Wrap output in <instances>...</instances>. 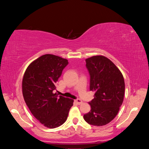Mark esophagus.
Returning a JSON list of instances; mask_svg holds the SVG:
<instances>
[{"instance_id":"obj_1","label":"esophagus","mask_w":149,"mask_h":149,"mask_svg":"<svg viewBox=\"0 0 149 149\" xmlns=\"http://www.w3.org/2000/svg\"><path fill=\"white\" fill-rule=\"evenodd\" d=\"M75 102L77 103V104H82V100H81V99H76V100H75Z\"/></svg>"}]
</instances>
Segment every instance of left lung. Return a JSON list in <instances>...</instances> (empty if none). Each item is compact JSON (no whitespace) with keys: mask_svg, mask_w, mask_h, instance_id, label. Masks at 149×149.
<instances>
[{"mask_svg":"<svg viewBox=\"0 0 149 149\" xmlns=\"http://www.w3.org/2000/svg\"><path fill=\"white\" fill-rule=\"evenodd\" d=\"M90 76V91L94 99L89 102L91 110L84 116L89 124L102 126L116 116L122 106L125 92L124 79L119 69L103 56L85 60Z\"/></svg>","mask_w":149,"mask_h":149,"instance_id":"left-lung-1","label":"left lung"}]
</instances>
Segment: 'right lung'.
<instances>
[{
    "mask_svg": "<svg viewBox=\"0 0 149 149\" xmlns=\"http://www.w3.org/2000/svg\"><path fill=\"white\" fill-rule=\"evenodd\" d=\"M66 59L45 54L30 64L22 81L24 100L34 117L49 128L67 120L74 100L53 93L56 81L68 64Z\"/></svg>",
    "mask_w": 149,
    "mask_h": 149,
    "instance_id": "right-lung-1",
    "label": "right lung"
}]
</instances>
